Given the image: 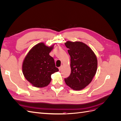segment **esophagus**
Instances as JSON below:
<instances>
[{
    "mask_svg": "<svg viewBox=\"0 0 121 121\" xmlns=\"http://www.w3.org/2000/svg\"><path fill=\"white\" fill-rule=\"evenodd\" d=\"M63 65H61V66L60 67L58 68V69H59V71H61L62 68H63Z\"/></svg>",
    "mask_w": 121,
    "mask_h": 121,
    "instance_id": "34e87169",
    "label": "esophagus"
}]
</instances>
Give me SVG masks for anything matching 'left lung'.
Returning <instances> with one entry per match:
<instances>
[{
	"label": "left lung",
	"instance_id": "obj_1",
	"mask_svg": "<svg viewBox=\"0 0 121 121\" xmlns=\"http://www.w3.org/2000/svg\"><path fill=\"white\" fill-rule=\"evenodd\" d=\"M71 56V73L65 79V84L74 90L84 89L92 81L97 68L95 54L90 47L80 41H68L65 43Z\"/></svg>",
	"mask_w": 121,
	"mask_h": 121
}]
</instances>
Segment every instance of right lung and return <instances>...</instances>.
Returning a JSON list of instances; mask_svg holds the SVG:
<instances>
[{"label": "right lung", "instance_id": "right-lung-1", "mask_svg": "<svg viewBox=\"0 0 121 121\" xmlns=\"http://www.w3.org/2000/svg\"><path fill=\"white\" fill-rule=\"evenodd\" d=\"M54 44L46 46L39 43L29 50L22 64V72L25 78L32 85L37 88L48 85L51 75L58 71L53 58L49 55Z\"/></svg>", "mask_w": 121, "mask_h": 121}]
</instances>
